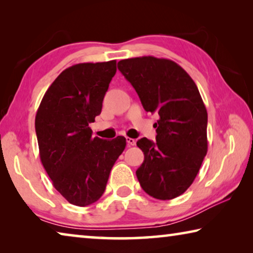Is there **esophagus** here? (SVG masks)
<instances>
[{
    "label": "esophagus",
    "mask_w": 253,
    "mask_h": 253,
    "mask_svg": "<svg viewBox=\"0 0 253 253\" xmlns=\"http://www.w3.org/2000/svg\"><path fill=\"white\" fill-rule=\"evenodd\" d=\"M127 144H128V146H134V145L136 144V140L134 138H130V137H128Z\"/></svg>",
    "instance_id": "34e87169"
}]
</instances>
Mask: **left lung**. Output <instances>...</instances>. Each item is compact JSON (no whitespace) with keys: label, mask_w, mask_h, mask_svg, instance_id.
<instances>
[{"label":"left lung","mask_w":253,"mask_h":253,"mask_svg":"<svg viewBox=\"0 0 253 253\" xmlns=\"http://www.w3.org/2000/svg\"><path fill=\"white\" fill-rule=\"evenodd\" d=\"M118 69L138 93L144 109L157 113L156 143L140 138L144 162L136 170L140 186L157 200L183 194L208 153V111L193 79L169 59L121 60Z\"/></svg>","instance_id":"1"}]
</instances>
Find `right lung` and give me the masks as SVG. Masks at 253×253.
<instances>
[{"instance_id": "right-lung-1", "label": "right lung", "mask_w": 253, "mask_h": 253, "mask_svg": "<svg viewBox=\"0 0 253 253\" xmlns=\"http://www.w3.org/2000/svg\"><path fill=\"white\" fill-rule=\"evenodd\" d=\"M116 60L67 68L45 91L36 116L42 165L68 202L87 207L104 194L110 170L126 138L92 137L89 124L101 113L102 100L116 74Z\"/></svg>"}]
</instances>
